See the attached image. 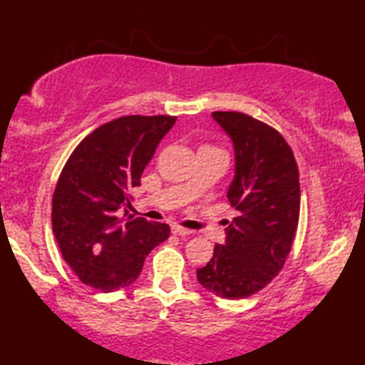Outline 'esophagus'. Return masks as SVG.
Instances as JSON below:
<instances>
[{
	"mask_svg": "<svg viewBox=\"0 0 365 365\" xmlns=\"http://www.w3.org/2000/svg\"><path fill=\"white\" fill-rule=\"evenodd\" d=\"M171 231H173V234H178V236H189V234L194 232V231H191V229L182 227V226H173Z\"/></svg>",
	"mask_w": 365,
	"mask_h": 365,
	"instance_id": "1",
	"label": "esophagus"
}]
</instances>
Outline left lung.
Masks as SVG:
<instances>
[{"label": "left lung", "mask_w": 365, "mask_h": 365, "mask_svg": "<svg viewBox=\"0 0 365 365\" xmlns=\"http://www.w3.org/2000/svg\"><path fill=\"white\" fill-rule=\"evenodd\" d=\"M212 116L236 151L227 199L237 217L226 227V244H216L211 261L197 269V281L219 297L244 299L266 287L291 252L301 211L299 169L277 129L237 111Z\"/></svg>", "instance_id": "1"}]
</instances>
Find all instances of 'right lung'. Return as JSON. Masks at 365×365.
I'll return each instance as SVG.
<instances>
[{
	"label": "right lung",
	"instance_id": "1",
	"mask_svg": "<svg viewBox=\"0 0 365 365\" xmlns=\"http://www.w3.org/2000/svg\"><path fill=\"white\" fill-rule=\"evenodd\" d=\"M176 116H123L89 133L68 158L53 194L59 251L83 284L113 292L136 281L144 259L169 237V226L119 216L129 192ZM128 214V211H126ZM124 214V215H126Z\"/></svg>",
	"mask_w": 365,
	"mask_h": 365
}]
</instances>
